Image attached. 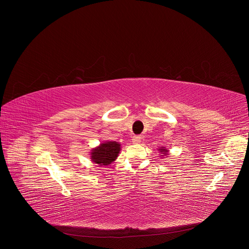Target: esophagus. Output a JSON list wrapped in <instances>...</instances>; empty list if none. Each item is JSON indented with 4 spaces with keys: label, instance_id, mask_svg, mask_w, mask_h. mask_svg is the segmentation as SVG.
Wrapping results in <instances>:
<instances>
[{
    "label": "esophagus",
    "instance_id": "34e87169",
    "mask_svg": "<svg viewBox=\"0 0 249 249\" xmlns=\"http://www.w3.org/2000/svg\"><path fill=\"white\" fill-rule=\"evenodd\" d=\"M141 140H142L141 136H134L133 139H132L134 144H140L141 143Z\"/></svg>",
    "mask_w": 249,
    "mask_h": 249
}]
</instances>
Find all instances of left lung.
<instances>
[{
	"label": "left lung",
	"mask_w": 249,
	"mask_h": 249,
	"mask_svg": "<svg viewBox=\"0 0 249 249\" xmlns=\"http://www.w3.org/2000/svg\"><path fill=\"white\" fill-rule=\"evenodd\" d=\"M160 153H162L163 155H166L167 150H165V149H163V148H162V149H160Z\"/></svg>",
	"instance_id": "1"
}]
</instances>
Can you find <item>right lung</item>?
I'll list each match as a JSON object with an SVG mask.
<instances>
[{
    "label": "right lung",
    "instance_id": "right-lung-1",
    "mask_svg": "<svg viewBox=\"0 0 249 249\" xmlns=\"http://www.w3.org/2000/svg\"><path fill=\"white\" fill-rule=\"evenodd\" d=\"M120 145L116 142H106L92 150L91 160L99 165H108L118 157Z\"/></svg>",
    "mask_w": 249,
    "mask_h": 249
}]
</instances>
